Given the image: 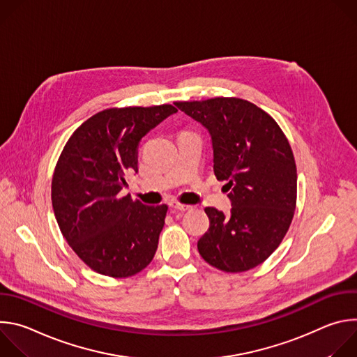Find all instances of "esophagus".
<instances>
[{
	"label": "esophagus",
	"instance_id": "esophagus-1",
	"mask_svg": "<svg viewBox=\"0 0 357 357\" xmlns=\"http://www.w3.org/2000/svg\"><path fill=\"white\" fill-rule=\"evenodd\" d=\"M169 206H171L172 212H188V211L192 209V206L182 205V203H179V202H171Z\"/></svg>",
	"mask_w": 357,
	"mask_h": 357
}]
</instances>
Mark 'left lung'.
Masks as SVG:
<instances>
[{
    "mask_svg": "<svg viewBox=\"0 0 357 357\" xmlns=\"http://www.w3.org/2000/svg\"><path fill=\"white\" fill-rule=\"evenodd\" d=\"M175 106L212 137L213 169L226 181L231 211L206 208L209 230L199 254L226 273L266 261L280 245L296 205V167L291 145L275 120L247 100L215 97Z\"/></svg>",
    "mask_w": 357,
    "mask_h": 357,
    "instance_id": "8db88e82",
    "label": "left lung"
}]
</instances>
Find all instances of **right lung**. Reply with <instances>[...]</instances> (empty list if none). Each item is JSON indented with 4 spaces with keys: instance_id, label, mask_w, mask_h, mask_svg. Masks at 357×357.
Listing matches in <instances>:
<instances>
[{
    "instance_id": "1",
    "label": "right lung",
    "mask_w": 357,
    "mask_h": 357,
    "mask_svg": "<svg viewBox=\"0 0 357 357\" xmlns=\"http://www.w3.org/2000/svg\"><path fill=\"white\" fill-rule=\"evenodd\" d=\"M178 110L171 105L107 109L66 142L52 178L59 229L93 271L131 277L155 256L168 206H146L120 192L138 172L141 138Z\"/></svg>"
}]
</instances>
